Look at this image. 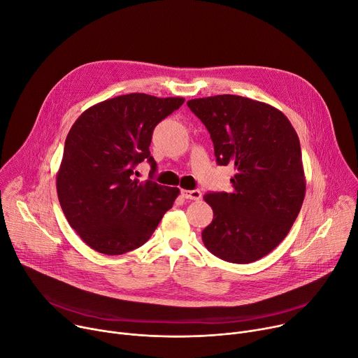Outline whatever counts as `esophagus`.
<instances>
[{
  "label": "esophagus",
  "mask_w": 358,
  "mask_h": 358,
  "mask_svg": "<svg viewBox=\"0 0 358 358\" xmlns=\"http://www.w3.org/2000/svg\"><path fill=\"white\" fill-rule=\"evenodd\" d=\"M182 196L186 198V199H190V201H199L202 198V194H201V190H198V189H195V190H186V189H183L182 190Z\"/></svg>",
  "instance_id": "obj_1"
}]
</instances>
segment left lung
<instances>
[{
    "mask_svg": "<svg viewBox=\"0 0 358 358\" xmlns=\"http://www.w3.org/2000/svg\"><path fill=\"white\" fill-rule=\"evenodd\" d=\"M208 129L216 163L232 164V192H210L213 210L202 231L206 248L232 264L268 255L288 235L306 196L301 146L287 116L266 103L234 94L187 101Z\"/></svg>",
    "mask_w": 358,
    "mask_h": 358,
    "instance_id": "obj_1",
    "label": "left lung"
}]
</instances>
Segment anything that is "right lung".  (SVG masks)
Returning <instances> with one entry per match:
<instances>
[{
  "label": "right lung",
  "mask_w": 358,
  "mask_h": 358,
  "mask_svg": "<svg viewBox=\"0 0 358 358\" xmlns=\"http://www.w3.org/2000/svg\"><path fill=\"white\" fill-rule=\"evenodd\" d=\"M130 93L97 103L71 126L57 173V195L70 227L90 248L122 255L142 246L179 195L178 187L133 175L150 156L157 123L183 104Z\"/></svg>",
  "instance_id": "1"
}]
</instances>
